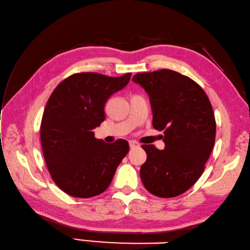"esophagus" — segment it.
I'll list each match as a JSON object with an SVG mask.
<instances>
[{
  "mask_svg": "<svg viewBox=\"0 0 250 250\" xmlns=\"http://www.w3.org/2000/svg\"><path fill=\"white\" fill-rule=\"evenodd\" d=\"M129 145H130V148H131V149L136 148V147L139 146V145H138L136 142H134V141H130V142H129Z\"/></svg>",
  "mask_w": 250,
  "mask_h": 250,
  "instance_id": "obj_1",
  "label": "esophagus"
}]
</instances>
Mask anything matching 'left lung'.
Here are the masks:
<instances>
[{
    "label": "left lung",
    "instance_id": "1",
    "mask_svg": "<svg viewBox=\"0 0 250 250\" xmlns=\"http://www.w3.org/2000/svg\"><path fill=\"white\" fill-rule=\"evenodd\" d=\"M132 81L149 95L153 127L164 131V150L142 146L147 153L141 167L142 182L162 198L181 195L202 175L215 143L210 100L193 80L169 69L137 73Z\"/></svg>",
    "mask_w": 250,
    "mask_h": 250
}]
</instances>
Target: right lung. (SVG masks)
<instances>
[{
  "instance_id": "obj_1",
  "label": "right lung",
  "mask_w": 250,
  "mask_h": 250,
  "mask_svg": "<svg viewBox=\"0 0 250 250\" xmlns=\"http://www.w3.org/2000/svg\"><path fill=\"white\" fill-rule=\"evenodd\" d=\"M131 74L112 78L95 72L75 73L50 96L40 141L51 178L66 194L89 198L103 193L129 151L125 139L106 144L97 139L92 130L105 119L107 99L126 86Z\"/></svg>"
}]
</instances>
